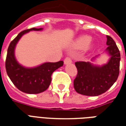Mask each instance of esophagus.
Masks as SVG:
<instances>
[{
  "mask_svg": "<svg viewBox=\"0 0 126 126\" xmlns=\"http://www.w3.org/2000/svg\"><path fill=\"white\" fill-rule=\"evenodd\" d=\"M71 63V59L69 57H67L64 59V63L65 64H69V63Z\"/></svg>",
  "mask_w": 126,
  "mask_h": 126,
  "instance_id": "obj_1",
  "label": "esophagus"
}]
</instances>
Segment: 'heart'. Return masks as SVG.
<instances>
[{
    "label": "heart",
    "mask_w": 126,
    "mask_h": 126,
    "mask_svg": "<svg viewBox=\"0 0 126 126\" xmlns=\"http://www.w3.org/2000/svg\"><path fill=\"white\" fill-rule=\"evenodd\" d=\"M92 38L89 36H82L77 39V40L75 42L74 46L76 48H85L90 45L91 42Z\"/></svg>",
    "instance_id": "b5f03b06"
}]
</instances>
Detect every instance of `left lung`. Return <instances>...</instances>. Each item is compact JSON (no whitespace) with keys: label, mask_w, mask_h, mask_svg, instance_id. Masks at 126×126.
Here are the masks:
<instances>
[{"label":"left lung","mask_w":126,"mask_h":126,"mask_svg":"<svg viewBox=\"0 0 126 126\" xmlns=\"http://www.w3.org/2000/svg\"><path fill=\"white\" fill-rule=\"evenodd\" d=\"M107 38L108 47L106 51L111 56L107 64L97 66L90 62L75 63L78 74L74 81V86L78 93L86 96H98L105 93L116 82L119 74L120 52L113 39L109 36H107Z\"/></svg>","instance_id":"obj_1"}]
</instances>
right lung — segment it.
Here are the masks:
<instances>
[{"label": "right lung", "mask_w": 126, "mask_h": 126, "mask_svg": "<svg viewBox=\"0 0 126 126\" xmlns=\"http://www.w3.org/2000/svg\"><path fill=\"white\" fill-rule=\"evenodd\" d=\"M42 28H33L23 30L10 43L5 61L7 75L13 84L21 91L28 94H38L47 90L51 82V75L63 65V61L44 63L36 67L28 68L18 63L15 57L16 44L23 34L30 31H40Z\"/></svg>", "instance_id": "obj_1"}]
</instances>
